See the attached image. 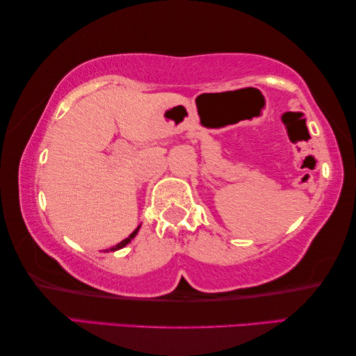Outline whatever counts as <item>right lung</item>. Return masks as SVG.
I'll list each match as a JSON object with an SVG mask.
<instances>
[{"label": "right lung", "mask_w": 356, "mask_h": 356, "mask_svg": "<svg viewBox=\"0 0 356 356\" xmlns=\"http://www.w3.org/2000/svg\"><path fill=\"white\" fill-rule=\"evenodd\" d=\"M138 229H140V225L137 227V229H136V230H134V232L131 233V235H129V236H127V238H126V240H123V241H121V243H118V244H116V246H113V248H110V249H107V252H108V250H118V249H121V248H124L127 243H131V240H134V238H136V235H137V232H138Z\"/></svg>", "instance_id": "obj_1"}]
</instances>
